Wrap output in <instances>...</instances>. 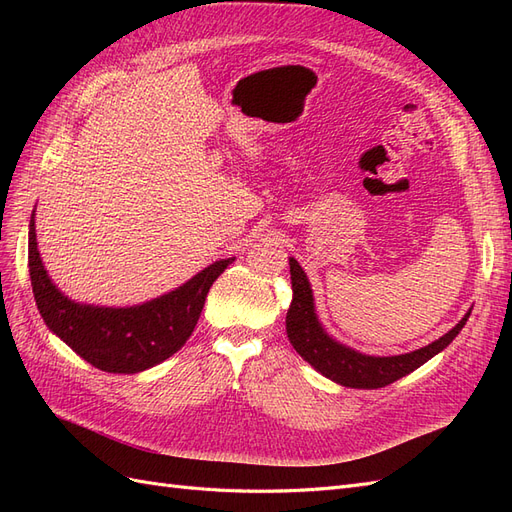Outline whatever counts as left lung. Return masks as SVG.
<instances>
[{"label": "left lung", "mask_w": 512, "mask_h": 512, "mask_svg": "<svg viewBox=\"0 0 512 512\" xmlns=\"http://www.w3.org/2000/svg\"><path fill=\"white\" fill-rule=\"evenodd\" d=\"M288 262L292 303L286 314V333L290 344L301 354V359L320 371L324 378L350 386V389H382V386L408 376L410 371L418 369L451 344L472 314V309H468V314L451 331L418 350L395 356L365 354L337 342L333 335L327 333L316 314L312 284H309L305 271L292 256Z\"/></svg>", "instance_id": "obj_1"}]
</instances>
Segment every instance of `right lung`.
I'll return each instance as SVG.
<instances>
[{"label": "right lung", "mask_w": 512, "mask_h": 512, "mask_svg": "<svg viewBox=\"0 0 512 512\" xmlns=\"http://www.w3.org/2000/svg\"><path fill=\"white\" fill-rule=\"evenodd\" d=\"M29 277L46 327L76 354L108 374H138L166 361L188 342L207 292L232 258H220L162 297L130 307L72 301L61 292L38 252L36 209L29 220Z\"/></svg>", "instance_id": "obj_1"}]
</instances>
